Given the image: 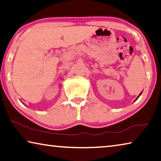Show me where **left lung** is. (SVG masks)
Here are the masks:
<instances>
[{
  "label": "left lung",
  "instance_id": "1",
  "mask_svg": "<svg viewBox=\"0 0 161 161\" xmlns=\"http://www.w3.org/2000/svg\"><path fill=\"white\" fill-rule=\"evenodd\" d=\"M142 92H141V93H140V94H139V95H138V97H137V98H136V100H135V101H136V100H137V99H138V98H139V97H140V95H141V94H142ZM135 101H134V102H135Z\"/></svg>",
  "mask_w": 161,
  "mask_h": 161
}]
</instances>
